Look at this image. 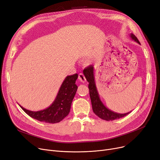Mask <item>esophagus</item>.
<instances>
[{"label": "esophagus", "instance_id": "1", "mask_svg": "<svg viewBox=\"0 0 160 160\" xmlns=\"http://www.w3.org/2000/svg\"><path fill=\"white\" fill-rule=\"evenodd\" d=\"M78 79L80 82H84L86 81V78H85V76L82 73H80L78 75Z\"/></svg>", "mask_w": 160, "mask_h": 160}]
</instances>
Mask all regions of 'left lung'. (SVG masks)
<instances>
[{
    "label": "left lung",
    "instance_id": "obj_1",
    "mask_svg": "<svg viewBox=\"0 0 160 160\" xmlns=\"http://www.w3.org/2000/svg\"><path fill=\"white\" fill-rule=\"evenodd\" d=\"M130 37L132 40L135 41L138 44H140L139 41L137 39V38L134 35L133 33L130 34ZM94 67L93 65H90L86 68L83 73H84L85 77L87 81L89 82L88 88H89V96L90 99H91L92 108L93 112L98 116L100 118L107 120V121H112L114 120H117L121 118L124 117L127 114H129L131 112L125 113V114H120L114 112L113 111L109 110L107 108L101 100L100 99L99 95L98 92H97V89L95 85V81L94 77Z\"/></svg>",
    "mask_w": 160,
    "mask_h": 160
}]
</instances>
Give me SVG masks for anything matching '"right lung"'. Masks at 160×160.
I'll use <instances>...</instances> for the list:
<instances>
[{
    "instance_id": "add662e5",
    "label": "right lung",
    "mask_w": 160,
    "mask_h": 160,
    "mask_svg": "<svg viewBox=\"0 0 160 160\" xmlns=\"http://www.w3.org/2000/svg\"><path fill=\"white\" fill-rule=\"evenodd\" d=\"M78 76V74L67 76L62 83L55 100L46 109L31 111L19 105L27 114L34 119L49 123H58L63 120L70 112L71 104L78 88L75 84Z\"/></svg>"
}]
</instances>
